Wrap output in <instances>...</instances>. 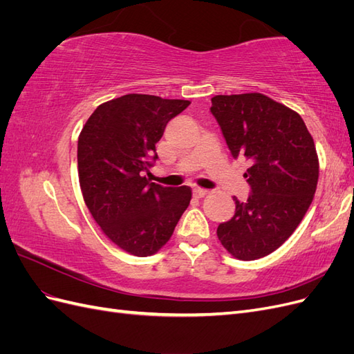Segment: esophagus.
Listing matches in <instances>:
<instances>
[{
	"mask_svg": "<svg viewBox=\"0 0 354 354\" xmlns=\"http://www.w3.org/2000/svg\"><path fill=\"white\" fill-rule=\"evenodd\" d=\"M194 195H195L196 198H203V196L208 195V190L201 189V187H195V189H194Z\"/></svg>",
	"mask_w": 354,
	"mask_h": 354,
	"instance_id": "esophagus-1",
	"label": "esophagus"
}]
</instances>
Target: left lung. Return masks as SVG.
I'll use <instances>...</instances> for the list:
<instances>
[{"label": "left lung", "instance_id": "left-lung-1", "mask_svg": "<svg viewBox=\"0 0 354 354\" xmlns=\"http://www.w3.org/2000/svg\"><path fill=\"white\" fill-rule=\"evenodd\" d=\"M211 113L234 159H250V196H233L234 216L217 236L233 257L269 255L291 236L313 201L319 160L303 118L260 93L216 95Z\"/></svg>", "mask_w": 354, "mask_h": 354}]
</instances>
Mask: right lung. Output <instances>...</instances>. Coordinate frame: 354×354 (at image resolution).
<instances>
[{"instance_id": "1", "label": "right lung", "mask_w": 354, "mask_h": 354, "mask_svg": "<svg viewBox=\"0 0 354 354\" xmlns=\"http://www.w3.org/2000/svg\"><path fill=\"white\" fill-rule=\"evenodd\" d=\"M189 100L125 94L100 104L78 138V174L85 205L113 243L136 257L169 241L192 199L187 186L164 187L145 174L155 145Z\"/></svg>"}]
</instances>
